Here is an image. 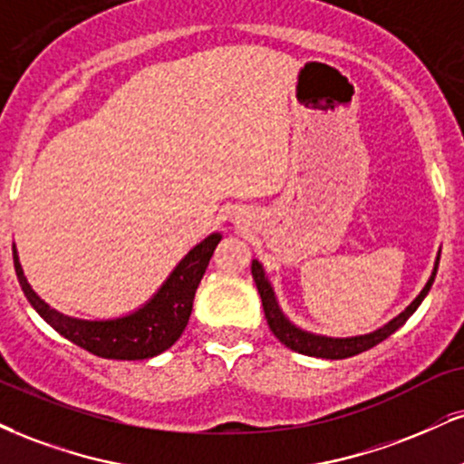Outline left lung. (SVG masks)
<instances>
[{"label": "left lung", "instance_id": "8db88e82", "mask_svg": "<svg viewBox=\"0 0 464 464\" xmlns=\"http://www.w3.org/2000/svg\"><path fill=\"white\" fill-rule=\"evenodd\" d=\"M437 267H439V256H437V264H434L432 276L428 278L426 287L421 289L420 295H417V298L412 300V303L406 306V309L401 311L398 317H393L392 322L384 324V326L378 328V331H373L370 334H356V337H324V334H314V333L303 331V328H298L295 324L287 320L285 314L281 311V306H278L275 289H272L270 281H267L264 266H261L256 259H253V267H250V270H253V278L256 283V289H259L267 326H270V331L275 333V337L278 339V342H281L283 345H287V348L294 350V353H300L306 356H317V359L334 361V359H348V356L365 353V350L373 348V345L384 342L389 334H393L395 331H398L401 324H404L412 314H415L417 306L421 304V300L426 298V294L430 292V287H432V283H434V276H437Z\"/></svg>", "mask_w": 464, "mask_h": 464}]
</instances>
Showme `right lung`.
Returning a JSON list of instances; mask_svg holds the SVG:
<instances>
[{
  "instance_id": "right-lung-1",
  "label": "right lung",
  "mask_w": 464,
  "mask_h": 464,
  "mask_svg": "<svg viewBox=\"0 0 464 464\" xmlns=\"http://www.w3.org/2000/svg\"><path fill=\"white\" fill-rule=\"evenodd\" d=\"M220 239V233H211L209 237H205L179 261L164 285L147 304L116 320H80V317L64 315L52 309L43 298H38V294L27 283L14 246L13 256L16 278L25 298L53 331L102 359L140 361L169 350L186 331L189 314H192L194 294Z\"/></svg>"
}]
</instances>
